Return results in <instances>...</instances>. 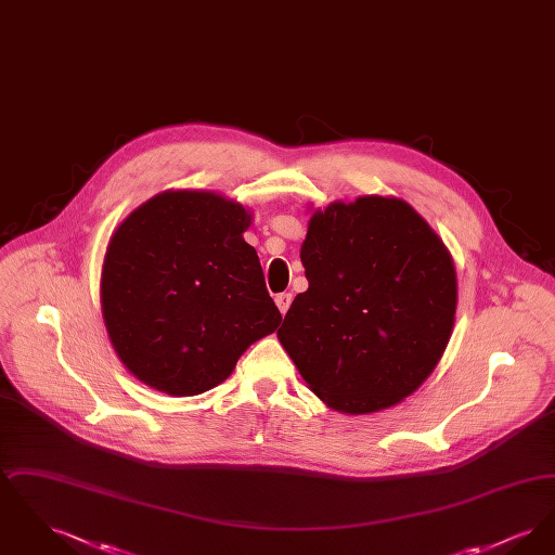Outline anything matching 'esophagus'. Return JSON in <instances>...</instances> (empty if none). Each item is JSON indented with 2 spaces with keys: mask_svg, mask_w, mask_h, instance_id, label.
<instances>
[{
  "mask_svg": "<svg viewBox=\"0 0 555 555\" xmlns=\"http://www.w3.org/2000/svg\"><path fill=\"white\" fill-rule=\"evenodd\" d=\"M274 301H276V306H279V310H281V314L285 317L287 310H289L291 301H293V295H291V293H279V295L274 297Z\"/></svg>",
  "mask_w": 555,
  "mask_h": 555,
  "instance_id": "obj_1",
  "label": "esophagus"
}]
</instances>
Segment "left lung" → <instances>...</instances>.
Masks as SVG:
<instances>
[{
    "label": "left lung",
    "mask_w": 555,
    "mask_h": 555,
    "mask_svg": "<svg viewBox=\"0 0 555 555\" xmlns=\"http://www.w3.org/2000/svg\"><path fill=\"white\" fill-rule=\"evenodd\" d=\"M308 291L279 339L322 401L370 414L414 393L448 347L455 270L446 245L396 197L314 211L301 245Z\"/></svg>",
    "instance_id": "obj_1"
}]
</instances>
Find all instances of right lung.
I'll return each instance as SVG.
<instances>
[{
	"instance_id": "right-lung-1",
	"label": "right lung",
	"mask_w": 555,
	"mask_h": 555,
	"mask_svg": "<svg viewBox=\"0 0 555 555\" xmlns=\"http://www.w3.org/2000/svg\"><path fill=\"white\" fill-rule=\"evenodd\" d=\"M249 214L206 191H166L109 238L102 270L107 335L125 366L168 396H199L274 333Z\"/></svg>"
}]
</instances>
